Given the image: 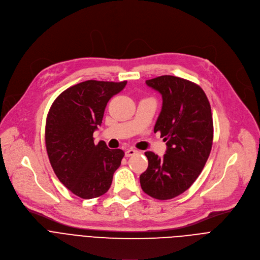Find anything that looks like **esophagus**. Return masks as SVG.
I'll return each mask as SVG.
<instances>
[{
  "instance_id": "1",
  "label": "esophagus",
  "mask_w": 260,
  "mask_h": 260,
  "mask_svg": "<svg viewBox=\"0 0 260 260\" xmlns=\"http://www.w3.org/2000/svg\"><path fill=\"white\" fill-rule=\"evenodd\" d=\"M137 152H138V151H137L136 149H134V148H129V149H127V150L125 151V156H126V157L133 156V155H135Z\"/></svg>"
}]
</instances>
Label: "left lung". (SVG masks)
Segmentation results:
<instances>
[{
  "mask_svg": "<svg viewBox=\"0 0 260 260\" xmlns=\"http://www.w3.org/2000/svg\"><path fill=\"white\" fill-rule=\"evenodd\" d=\"M146 84L162 96V108L154 133L167 142L160 158L145 152L148 168L141 174L145 193L156 200H171L187 190L202 173L213 144V118L205 91L183 78L164 75Z\"/></svg>",
  "mask_w": 260,
  "mask_h": 260,
  "instance_id": "1",
  "label": "left lung"
}]
</instances>
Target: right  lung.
I'll return each mask as SVG.
<instances>
[{
	"label": "right lung",
	"mask_w": 260,
	"mask_h": 260,
	"mask_svg": "<svg viewBox=\"0 0 260 260\" xmlns=\"http://www.w3.org/2000/svg\"><path fill=\"white\" fill-rule=\"evenodd\" d=\"M125 85L126 81L87 80L62 91L50 107L45 127L50 165L58 180L81 199L105 194L124 156L104 142L94 145L93 132L109 100Z\"/></svg>",
	"instance_id": "1"
}]
</instances>
